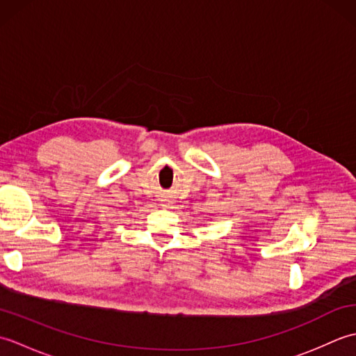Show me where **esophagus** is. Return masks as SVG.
Listing matches in <instances>:
<instances>
[{
  "label": "esophagus",
  "mask_w": 356,
  "mask_h": 356,
  "mask_svg": "<svg viewBox=\"0 0 356 356\" xmlns=\"http://www.w3.org/2000/svg\"><path fill=\"white\" fill-rule=\"evenodd\" d=\"M168 205H170V202H168V200H166V199H165V200H163V207H168Z\"/></svg>",
  "instance_id": "obj_1"
}]
</instances>
